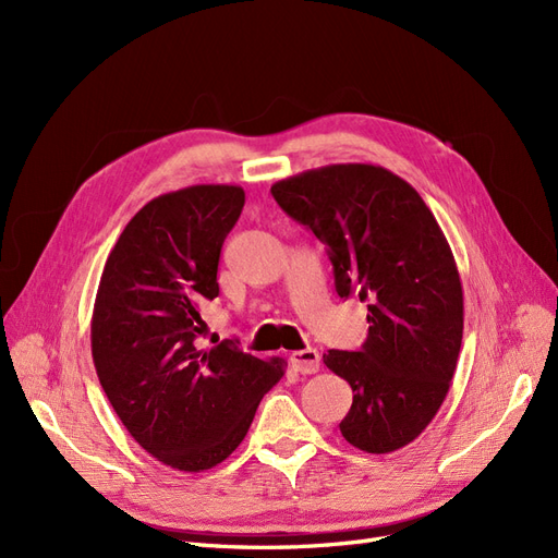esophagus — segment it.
I'll use <instances>...</instances> for the list:
<instances>
[{
  "label": "esophagus",
  "instance_id": "obj_1",
  "mask_svg": "<svg viewBox=\"0 0 558 558\" xmlns=\"http://www.w3.org/2000/svg\"><path fill=\"white\" fill-rule=\"evenodd\" d=\"M289 361H291L293 369H298V373H302V375H314V373H318V367H320V356H318L316 349L293 351Z\"/></svg>",
  "mask_w": 558,
  "mask_h": 558
}]
</instances>
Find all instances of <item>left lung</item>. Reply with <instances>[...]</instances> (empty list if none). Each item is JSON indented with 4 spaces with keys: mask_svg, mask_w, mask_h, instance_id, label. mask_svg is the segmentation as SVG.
Returning <instances> with one entry per match:
<instances>
[{
    "mask_svg": "<svg viewBox=\"0 0 558 558\" xmlns=\"http://www.w3.org/2000/svg\"><path fill=\"white\" fill-rule=\"evenodd\" d=\"M277 205L326 244L335 291L367 302L361 351L324 363L349 381L344 440L396 451L426 430L447 398L463 340V286L433 211L377 165H328L272 185Z\"/></svg>",
    "mask_w": 558,
    "mask_h": 558,
    "instance_id": "obj_1",
    "label": "left lung"
}]
</instances>
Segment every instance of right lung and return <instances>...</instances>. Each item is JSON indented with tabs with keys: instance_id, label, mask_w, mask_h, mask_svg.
<instances>
[{
	"instance_id": "1",
	"label": "right lung",
	"mask_w": 558,
	"mask_h": 558,
	"mask_svg": "<svg viewBox=\"0 0 558 558\" xmlns=\"http://www.w3.org/2000/svg\"><path fill=\"white\" fill-rule=\"evenodd\" d=\"M244 207L240 185L202 183L150 199L111 248L95 298L90 344L99 384L154 459L202 472L240 447L281 359L232 340L195 344L199 302L218 295L221 246Z\"/></svg>"
}]
</instances>
